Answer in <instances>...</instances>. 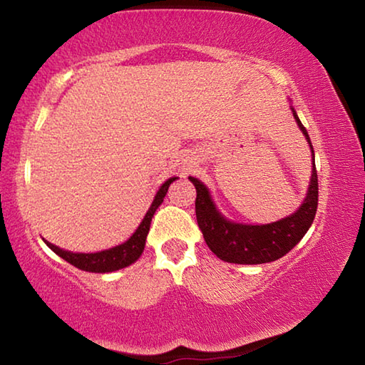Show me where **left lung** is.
<instances>
[{"label": "left lung", "mask_w": 365, "mask_h": 365, "mask_svg": "<svg viewBox=\"0 0 365 365\" xmlns=\"http://www.w3.org/2000/svg\"><path fill=\"white\" fill-rule=\"evenodd\" d=\"M289 109H292L294 120L298 123L302 135H304L312 153V174L311 180H309L307 193L304 201L301 202V206L293 214L277 222L261 225L233 222L219 211L206 185L197 180L196 177H188V180L196 188L195 209L197 227L201 228L209 250L222 261L245 265L277 261L301 242V238L307 233L314 217H316L319 183L312 143L294 108L289 106Z\"/></svg>", "instance_id": "obj_1"}]
</instances>
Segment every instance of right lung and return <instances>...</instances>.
Returning <instances> with one entry per match:
<instances>
[{"label": "right lung", "instance_id": "add662e5", "mask_svg": "<svg viewBox=\"0 0 365 365\" xmlns=\"http://www.w3.org/2000/svg\"><path fill=\"white\" fill-rule=\"evenodd\" d=\"M178 177H170L160 185L158 193L154 195V200L151 202L150 209H148L143 220L140 222L137 230L132 233V237L117 246H113L109 250L96 251V252H73L59 248V246L49 243L48 240L43 238V242L53 252H56L59 257H63L64 261L72 264L73 267L85 272H95V274H109V272L120 270L123 267L132 265L137 259L141 256V252L145 250L146 237L150 232L151 220L154 217V212L158 211V207L163 205L165 195L172 182H175Z\"/></svg>", "mask_w": 365, "mask_h": 365}]
</instances>
